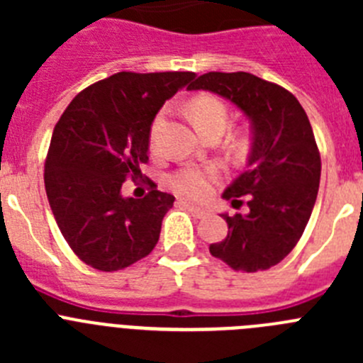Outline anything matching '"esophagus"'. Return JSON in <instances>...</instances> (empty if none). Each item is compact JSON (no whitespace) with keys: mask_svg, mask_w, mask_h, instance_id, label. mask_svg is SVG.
<instances>
[{"mask_svg":"<svg viewBox=\"0 0 363 363\" xmlns=\"http://www.w3.org/2000/svg\"><path fill=\"white\" fill-rule=\"evenodd\" d=\"M179 205H182V207H185V209H187L189 213H191L194 218H203V216H207V211L200 209V207H196V205L189 203V201H179Z\"/></svg>","mask_w":363,"mask_h":363,"instance_id":"obj_1","label":"esophagus"}]
</instances>
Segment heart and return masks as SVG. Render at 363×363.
<instances>
[{
	"label": "heart",
	"mask_w": 363,
	"mask_h": 363,
	"mask_svg": "<svg viewBox=\"0 0 363 363\" xmlns=\"http://www.w3.org/2000/svg\"><path fill=\"white\" fill-rule=\"evenodd\" d=\"M187 108L192 123L203 136L213 133V130H220V133L225 130L227 121H229V111H227V105L220 98H216V96H196L194 99H191ZM163 121H165V111L158 112V116L154 118L152 125H150L149 142L152 149L158 147ZM218 178H220V171L214 165L184 167V169H179L172 176L171 185L182 196H187L191 200H203L213 191V185L216 184Z\"/></svg>",
	"instance_id": "obj_1"
}]
</instances>
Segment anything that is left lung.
<instances>
[{
  "label": "left lung",
  "mask_w": 363,
  "mask_h": 363,
  "mask_svg": "<svg viewBox=\"0 0 363 363\" xmlns=\"http://www.w3.org/2000/svg\"><path fill=\"white\" fill-rule=\"evenodd\" d=\"M189 91L229 99L251 121L247 169L221 194L234 209L249 196V211L221 214L229 234L209 251L234 271H265L293 251L318 194L322 162L309 118L289 91L249 72H207Z\"/></svg>",
  "instance_id": "left-lung-1"
}]
</instances>
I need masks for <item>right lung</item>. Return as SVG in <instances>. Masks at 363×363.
<instances>
[{
	"instance_id": "right-lung-1",
	"label": "right lung",
	"mask_w": 363,
	"mask_h": 363,
	"mask_svg": "<svg viewBox=\"0 0 363 363\" xmlns=\"http://www.w3.org/2000/svg\"><path fill=\"white\" fill-rule=\"evenodd\" d=\"M194 72H118L86 86L54 127L45 191L63 238L76 256L112 272L145 258L160 240L174 196L150 185L125 198L121 185L149 156L152 120Z\"/></svg>"
}]
</instances>
